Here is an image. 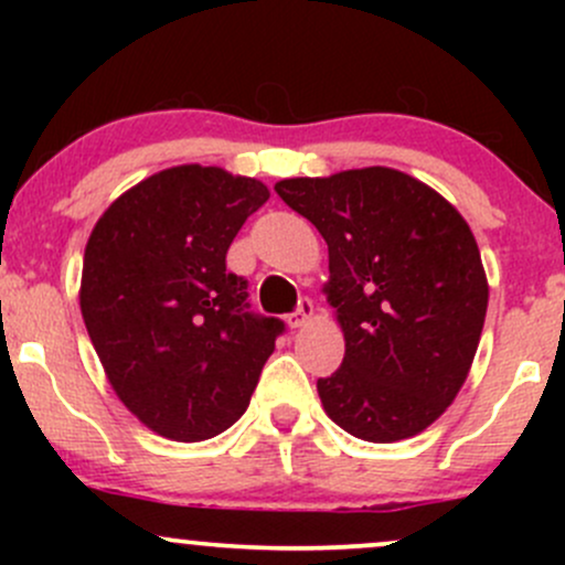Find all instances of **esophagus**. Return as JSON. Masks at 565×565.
Segmentation results:
<instances>
[{
  "label": "esophagus",
  "instance_id": "obj_1",
  "mask_svg": "<svg viewBox=\"0 0 565 565\" xmlns=\"http://www.w3.org/2000/svg\"><path fill=\"white\" fill-rule=\"evenodd\" d=\"M313 316H316V305H313V300H310V297H305V300H300V305H297L295 313L289 316L287 323L291 329H302V327H308L310 321H313Z\"/></svg>",
  "mask_w": 565,
  "mask_h": 565
}]
</instances>
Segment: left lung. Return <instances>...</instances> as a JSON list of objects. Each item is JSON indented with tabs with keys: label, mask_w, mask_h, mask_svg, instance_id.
Instances as JSON below:
<instances>
[{
	"label": "left lung",
	"mask_w": 565,
	"mask_h": 565,
	"mask_svg": "<svg viewBox=\"0 0 565 565\" xmlns=\"http://www.w3.org/2000/svg\"><path fill=\"white\" fill-rule=\"evenodd\" d=\"M329 246L327 302L345 359L319 380L329 419L395 444L430 427L468 380L489 281L476 236L438 191L391 167L278 180Z\"/></svg>",
	"instance_id": "obj_1"
}]
</instances>
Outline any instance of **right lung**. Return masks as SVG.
<instances>
[{
	"label": "right lung",
	"instance_id": "1",
	"mask_svg": "<svg viewBox=\"0 0 565 565\" xmlns=\"http://www.w3.org/2000/svg\"><path fill=\"white\" fill-rule=\"evenodd\" d=\"M268 199L255 178L180 164L121 193L89 233L84 327L114 393L157 436L215 438L249 406L284 323L246 310L225 255Z\"/></svg>",
	"mask_w": 565,
	"mask_h": 565
}]
</instances>
